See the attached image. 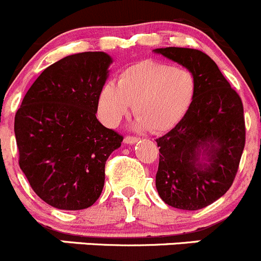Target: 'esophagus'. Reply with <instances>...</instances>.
I'll use <instances>...</instances> for the list:
<instances>
[{"mask_svg":"<svg viewBox=\"0 0 261 261\" xmlns=\"http://www.w3.org/2000/svg\"><path fill=\"white\" fill-rule=\"evenodd\" d=\"M139 140L138 136H131V135H127L125 136V143L126 144H134V143H136Z\"/></svg>","mask_w":261,"mask_h":261,"instance_id":"obj_1","label":"esophagus"}]
</instances>
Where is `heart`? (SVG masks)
<instances>
[{
	"label": "heart",
	"instance_id": "obj_1",
	"mask_svg": "<svg viewBox=\"0 0 261 261\" xmlns=\"http://www.w3.org/2000/svg\"><path fill=\"white\" fill-rule=\"evenodd\" d=\"M196 94L193 73L157 60H140L119 73L117 84L101 87L97 111L101 122L118 125L134 104L135 125L160 134L177 125L187 114Z\"/></svg>",
	"mask_w": 261,
	"mask_h": 261
}]
</instances>
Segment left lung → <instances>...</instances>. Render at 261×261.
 <instances>
[{
    "mask_svg": "<svg viewBox=\"0 0 261 261\" xmlns=\"http://www.w3.org/2000/svg\"><path fill=\"white\" fill-rule=\"evenodd\" d=\"M196 79V94L179 123L155 139L160 162L155 187L165 203L180 210L203 208L232 187L246 142L240 95L207 54L196 48H155ZM204 149L208 165L199 160Z\"/></svg>",
    "mask_w": 261,
    "mask_h": 261,
    "instance_id": "1",
    "label": "left lung"
}]
</instances>
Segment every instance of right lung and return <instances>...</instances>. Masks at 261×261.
<instances>
[{"instance_id":"1","label":"right lung","mask_w":261,"mask_h":261,"mask_svg":"<svg viewBox=\"0 0 261 261\" xmlns=\"http://www.w3.org/2000/svg\"><path fill=\"white\" fill-rule=\"evenodd\" d=\"M109 55L89 51L46 68L15 114L19 166L42 201L84 210L100 197L106 162L123 136L97 121Z\"/></svg>"}]
</instances>
